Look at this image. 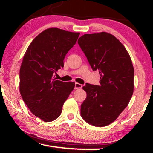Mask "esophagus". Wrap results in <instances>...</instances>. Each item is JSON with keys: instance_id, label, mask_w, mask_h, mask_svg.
<instances>
[{"instance_id": "obj_1", "label": "esophagus", "mask_w": 153, "mask_h": 153, "mask_svg": "<svg viewBox=\"0 0 153 153\" xmlns=\"http://www.w3.org/2000/svg\"><path fill=\"white\" fill-rule=\"evenodd\" d=\"M82 88V85L79 84V83H75V89H79Z\"/></svg>"}]
</instances>
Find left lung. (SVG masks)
<instances>
[{
  "instance_id": "obj_1",
  "label": "left lung",
  "mask_w": 153,
  "mask_h": 153,
  "mask_svg": "<svg viewBox=\"0 0 153 153\" xmlns=\"http://www.w3.org/2000/svg\"><path fill=\"white\" fill-rule=\"evenodd\" d=\"M93 71H99L100 86L86 84L81 116L88 123L103 127L127 107L134 92V69L128 51L107 32L84 34L77 41Z\"/></svg>"
}]
</instances>
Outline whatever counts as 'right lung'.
Masks as SVG:
<instances>
[{
    "mask_svg": "<svg viewBox=\"0 0 153 153\" xmlns=\"http://www.w3.org/2000/svg\"><path fill=\"white\" fill-rule=\"evenodd\" d=\"M79 33L49 28L33 39L25 52L19 71V91L31 112L45 122L60 116L75 83L55 78L63 67L68 51Z\"/></svg>",
    "mask_w": 153,
    "mask_h": 153,
    "instance_id": "obj_1",
    "label": "right lung"
}]
</instances>
